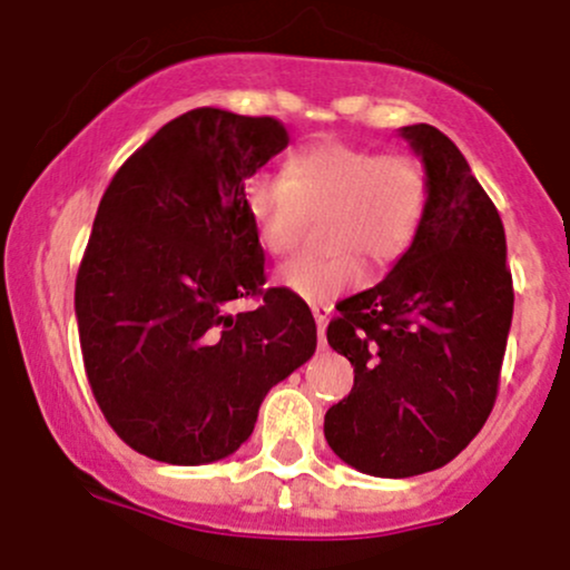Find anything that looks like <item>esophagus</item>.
<instances>
[{"label":"esophagus","mask_w":570,"mask_h":570,"mask_svg":"<svg viewBox=\"0 0 570 570\" xmlns=\"http://www.w3.org/2000/svg\"><path fill=\"white\" fill-rule=\"evenodd\" d=\"M312 312H314V320H317V325H320V344L325 347V327H327V320H331V314H333V306L331 303H314Z\"/></svg>","instance_id":"34e87169"}]
</instances>
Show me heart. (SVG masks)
<instances>
[{"label":"heart","mask_w":570,"mask_h":570,"mask_svg":"<svg viewBox=\"0 0 570 570\" xmlns=\"http://www.w3.org/2000/svg\"><path fill=\"white\" fill-rule=\"evenodd\" d=\"M245 215L258 248L284 256L308 217L327 245L281 267L278 281L303 301L322 303L364 281V255L386 267L411 250L428 220L430 178L407 154H377L358 142L322 137L297 148L278 178L245 184Z\"/></svg>","instance_id":"b5f03b06"}]
</instances>
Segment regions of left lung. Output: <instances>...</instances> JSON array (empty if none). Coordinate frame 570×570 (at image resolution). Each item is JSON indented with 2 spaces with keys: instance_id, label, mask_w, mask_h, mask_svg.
<instances>
[{
  "instance_id": "left-lung-1",
  "label": "left lung",
  "mask_w": 570,
  "mask_h": 570,
  "mask_svg": "<svg viewBox=\"0 0 570 570\" xmlns=\"http://www.w3.org/2000/svg\"><path fill=\"white\" fill-rule=\"evenodd\" d=\"M400 135L430 178L428 220L381 284L336 306L327 344L355 366V383L325 413L344 463L394 480L441 469L480 433L513 320L493 200L444 131L413 124Z\"/></svg>"
}]
</instances>
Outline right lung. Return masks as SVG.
I'll return each mask as SVG.
<instances>
[{
    "label": "right lung",
    "instance_id": "add662e5",
    "mask_svg": "<svg viewBox=\"0 0 570 570\" xmlns=\"http://www.w3.org/2000/svg\"><path fill=\"white\" fill-rule=\"evenodd\" d=\"M289 146L284 124L198 107L165 124L109 181L77 273L85 372L109 428L174 465L237 452L258 405L317 350L289 289H262L245 178ZM239 296L258 309L228 315Z\"/></svg>",
    "mask_w": 570,
    "mask_h": 570
}]
</instances>
